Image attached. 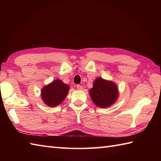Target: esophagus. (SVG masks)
I'll return each instance as SVG.
<instances>
[{
    "instance_id": "34e87169",
    "label": "esophagus",
    "mask_w": 161,
    "mask_h": 161,
    "mask_svg": "<svg viewBox=\"0 0 161 161\" xmlns=\"http://www.w3.org/2000/svg\"><path fill=\"white\" fill-rule=\"evenodd\" d=\"M77 88L79 90V91H81L83 89V87L81 86V85H77Z\"/></svg>"
}]
</instances>
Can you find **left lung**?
<instances>
[{"label": "left lung", "instance_id": "1", "mask_svg": "<svg viewBox=\"0 0 161 161\" xmlns=\"http://www.w3.org/2000/svg\"><path fill=\"white\" fill-rule=\"evenodd\" d=\"M89 95L93 103L100 108H107L115 103L119 96L117 84L114 81L97 77Z\"/></svg>", "mask_w": 161, "mask_h": 161}]
</instances>
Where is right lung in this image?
<instances>
[{
  "label": "right lung",
  "mask_w": 161,
  "mask_h": 161,
  "mask_svg": "<svg viewBox=\"0 0 161 161\" xmlns=\"http://www.w3.org/2000/svg\"><path fill=\"white\" fill-rule=\"evenodd\" d=\"M70 90V86L60 80H55L46 85L41 91L44 103L50 107H54L62 102Z\"/></svg>",
  "instance_id": "add662e5"
}]
</instances>
